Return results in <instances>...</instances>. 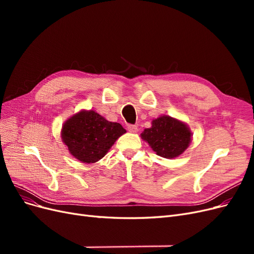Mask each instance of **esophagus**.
Wrapping results in <instances>:
<instances>
[{"mask_svg": "<svg viewBox=\"0 0 254 254\" xmlns=\"http://www.w3.org/2000/svg\"><path fill=\"white\" fill-rule=\"evenodd\" d=\"M127 129H128V131H129V132H132V133H135V132L137 131V127H136V125H128Z\"/></svg>", "mask_w": 254, "mask_h": 254, "instance_id": "obj_1", "label": "esophagus"}]
</instances>
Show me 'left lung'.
Returning <instances> with one entry per match:
<instances>
[{
	"mask_svg": "<svg viewBox=\"0 0 254 254\" xmlns=\"http://www.w3.org/2000/svg\"><path fill=\"white\" fill-rule=\"evenodd\" d=\"M190 127L186 123L170 115L152 120L151 127L144 129L141 137L147 142L158 156L174 159L187 150L191 142Z\"/></svg>",
	"mask_w": 254,
	"mask_h": 254,
	"instance_id": "8db88e82",
	"label": "left lung"
}]
</instances>
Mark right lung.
<instances>
[{"label": "right lung", "instance_id": "obj_1", "mask_svg": "<svg viewBox=\"0 0 254 254\" xmlns=\"http://www.w3.org/2000/svg\"><path fill=\"white\" fill-rule=\"evenodd\" d=\"M125 132L120 123L107 121L94 110H80L64 123L61 140L75 159L90 164L104 158Z\"/></svg>", "mask_w": 254, "mask_h": 254}]
</instances>
